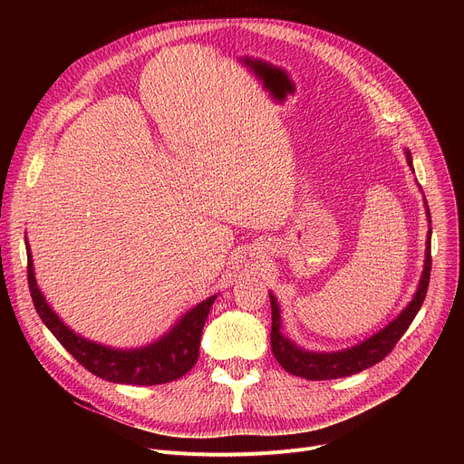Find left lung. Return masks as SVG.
<instances>
[{
  "mask_svg": "<svg viewBox=\"0 0 464 464\" xmlns=\"http://www.w3.org/2000/svg\"><path fill=\"white\" fill-rule=\"evenodd\" d=\"M406 154V163L411 169L413 173V163H411V154L408 149H404ZM421 189V186H420ZM423 203H425V214H427V222H429V231H427V240H425V259H423V271L418 282L416 291H413L411 301L401 310L397 318L389 322L383 329L376 331L369 338L361 340V343L343 348V350H334V352H314L299 346L295 340H291L284 331H282V310L280 303L275 297L273 291H269L271 297V308H273V327H271V350L280 362V367L287 371L289 374L306 378V380H334V378H346L352 374H357L364 369L372 367V364L380 362L389 352L393 350V346L399 343L401 336L406 333L410 324L416 318V314L420 312L425 295H427V287H429V278H430V212L429 205L423 195Z\"/></svg>",
  "mask_w": 464,
  "mask_h": 464,
  "instance_id": "obj_1",
  "label": "left lung"
}]
</instances>
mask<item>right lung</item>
I'll list each match as a JSON object with an SVG mask.
<instances>
[{"label": "right lung", "mask_w": 464, "mask_h": 464, "mask_svg": "<svg viewBox=\"0 0 464 464\" xmlns=\"http://www.w3.org/2000/svg\"><path fill=\"white\" fill-rule=\"evenodd\" d=\"M24 240H26L28 252V284L39 318L84 369L107 382L128 385L167 383L182 378L188 371H191L199 357L203 327L218 294L182 314L169 331H165L150 344L139 348L107 346L72 331L48 304L35 278L28 237H24Z\"/></svg>", "instance_id": "1"}]
</instances>
